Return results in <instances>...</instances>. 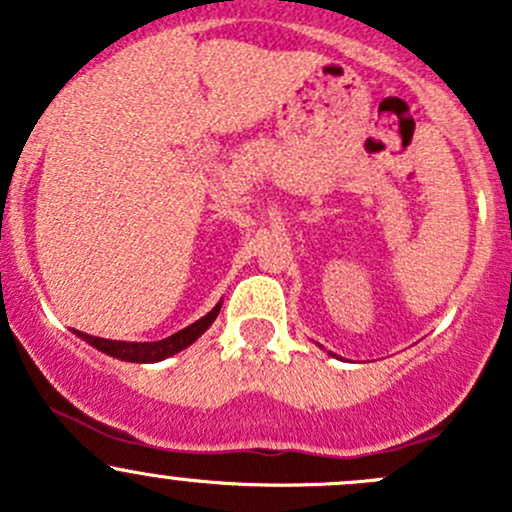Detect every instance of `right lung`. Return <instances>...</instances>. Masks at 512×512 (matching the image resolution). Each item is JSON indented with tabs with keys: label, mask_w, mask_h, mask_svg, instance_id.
Returning a JSON list of instances; mask_svg holds the SVG:
<instances>
[{
	"label": "right lung",
	"mask_w": 512,
	"mask_h": 512,
	"mask_svg": "<svg viewBox=\"0 0 512 512\" xmlns=\"http://www.w3.org/2000/svg\"><path fill=\"white\" fill-rule=\"evenodd\" d=\"M220 307L210 309L203 319L193 322L190 327L180 329V332L170 334L168 339H160V342H111V339H98V337H89V334H81L91 347L101 349L103 354L116 356L121 361H133V364H153V361H163L168 356L183 352L188 349L210 324L215 322L218 317Z\"/></svg>",
	"instance_id": "1"
}]
</instances>
